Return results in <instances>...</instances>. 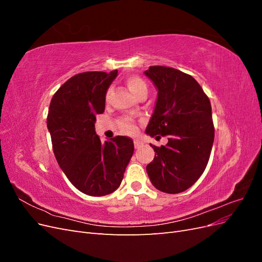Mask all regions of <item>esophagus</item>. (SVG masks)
Masks as SVG:
<instances>
[{
	"instance_id": "obj_1",
	"label": "esophagus",
	"mask_w": 262,
	"mask_h": 262,
	"mask_svg": "<svg viewBox=\"0 0 262 262\" xmlns=\"http://www.w3.org/2000/svg\"><path fill=\"white\" fill-rule=\"evenodd\" d=\"M143 146V142H141L139 140H134V147L136 148H141Z\"/></svg>"
}]
</instances>
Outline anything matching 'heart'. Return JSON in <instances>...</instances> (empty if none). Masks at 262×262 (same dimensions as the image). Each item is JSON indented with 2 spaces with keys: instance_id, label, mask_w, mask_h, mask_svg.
<instances>
[{
  "instance_id": "1",
  "label": "heart",
  "mask_w": 262,
  "mask_h": 262,
  "mask_svg": "<svg viewBox=\"0 0 262 262\" xmlns=\"http://www.w3.org/2000/svg\"><path fill=\"white\" fill-rule=\"evenodd\" d=\"M126 86H128V89L130 90V92L136 96L137 98L141 95L146 94L147 95V84L145 83V81L143 78H141L140 76L137 75H131L125 80ZM109 93H107V98L109 97ZM119 126H120V129L122 132L124 133H128V134H133L137 132V125L134 123V121L132 120L131 118L129 117H124L121 118L120 120H119Z\"/></svg>"
}]
</instances>
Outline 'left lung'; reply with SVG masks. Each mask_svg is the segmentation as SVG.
I'll return each instance as SVG.
<instances>
[{
	"instance_id": "1",
	"label": "left lung",
	"mask_w": 262,
	"mask_h": 262,
	"mask_svg": "<svg viewBox=\"0 0 262 262\" xmlns=\"http://www.w3.org/2000/svg\"><path fill=\"white\" fill-rule=\"evenodd\" d=\"M144 74L157 89V100L145 132L165 146L154 148L146 166L153 186L166 193H179L191 187L207 167L214 141L209 97L194 78L168 67H149Z\"/></svg>"
}]
</instances>
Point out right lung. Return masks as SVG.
Masks as SVG:
<instances>
[{"label": "right lung", "instance_id": "obj_1", "mask_svg": "<svg viewBox=\"0 0 262 262\" xmlns=\"http://www.w3.org/2000/svg\"><path fill=\"white\" fill-rule=\"evenodd\" d=\"M118 71L84 72L53 95L47 117L52 148L68 179L81 192L101 196L120 186L133 155V141L118 136L102 143L95 132L96 115L105 110L106 93Z\"/></svg>", "mask_w": 262, "mask_h": 262}]
</instances>
